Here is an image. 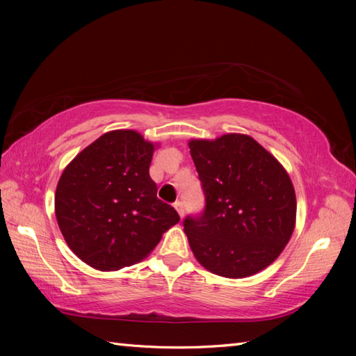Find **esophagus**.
<instances>
[{"label": "esophagus", "mask_w": 356, "mask_h": 356, "mask_svg": "<svg viewBox=\"0 0 356 356\" xmlns=\"http://www.w3.org/2000/svg\"><path fill=\"white\" fill-rule=\"evenodd\" d=\"M174 209L177 211V214L180 216V217H184V214H185V208H184V203L182 202H174Z\"/></svg>", "instance_id": "1"}]
</instances>
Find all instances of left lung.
<instances>
[{
	"label": "left lung",
	"mask_w": 356,
	"mask_h": 356,
	"mask_svg": "<svg viewBox=\"0 0 356 356\" xmlns=\"http://www.w3.org/2000/svg\"><path fill=\"white\" fill-rule=\"evenodd\" d=\"M188 147L207 200L200 217L184 222L194 257L226 278L268 268L291 240L297 217L284 166L248 134L191 139Z\"/></svg>",
	"instance_id": "obj_1"
}]
</instances>
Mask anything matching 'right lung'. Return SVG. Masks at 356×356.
<instances>
[{
    "label": "right lung",
    "instance_id": "obj_1",
    "mask_svg": "<svg viewBox=\"0 0 356 356\" xmlns=\"http://www.w3.org/2000/svg\"><path fill=\"white\" fill-rule=\"evenodd\" d=\"M157 147L134 130H113L65 166L55 193L56 220L88 266L105 272L131 266L180 220L157 199L149 177Z\"/></svg>",
    "mask_w": 356,
    "mask_h": 356
}]
</instances>
